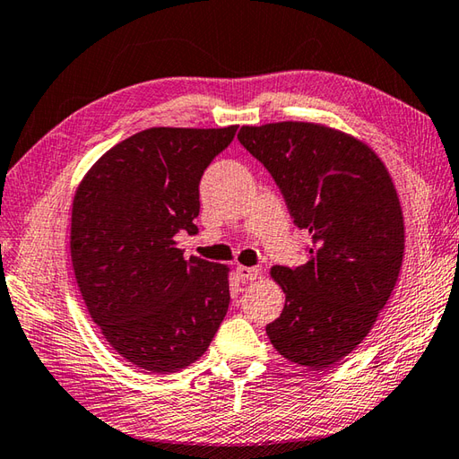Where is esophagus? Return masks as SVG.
<instances>
[{
    "label": "esophagus",
    "mask_w": 459,
    "mask_h": 459,
    "mask_svg": "<svg viewBox=\"0 0 459 459\" xmlns=\"http://www.w3.org/2000/svg\"><path fill=\"white\" fill-rule=\"evenodd\" d=\"M237 274H238V278H240L242 282H253V281H256V278H258V268L238 264L237 266Z\"/></svg>",
    "instance_id": "esophagus-1"
}]
</instances>
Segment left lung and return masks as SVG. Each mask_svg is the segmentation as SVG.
Returning a JSON list of instances; mask_svg holds the SVG:
<instances>
[{
    "label": "left lung",
    "instance_id": "1",
    "mask_svg": "<svg viewBox=\"0 0 459 459\" xmlns=\"http://www.w3.org/2000/svg\"><path fill=\"white\" fill-rule=\"evenodd\" d=\"M238 141L312 237L302 266L271 268L286 302L266 334L286 360L328 368L362 344L396 286L403 258L396 186L366 143L326 125H245Z\"/></svg>",
    "mask_w": 459,
    "mask_h": 459
}]
</instances>
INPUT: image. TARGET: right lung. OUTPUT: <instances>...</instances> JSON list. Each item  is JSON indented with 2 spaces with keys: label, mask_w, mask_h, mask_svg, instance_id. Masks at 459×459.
I'll return each mask as SVG.
<instances>
[{
  "label": "right lung",
  "mask_w": 459,
  "mask_h": 459,
  "mask_svg": "<svg viewBox=\"0 0 459 459\" xmlns=\"http://www.w3.org/2000/svg\"><path fill=\"white\" fill-rule=\"evenodd\" d=\"M222 129L152 127L117 143L79 183L71 263L107 342L147 372L169 374L206 352L229 310V266L185 258L204 169L235 139Z\"/></svg>",
  "instance_id": "1"
}]
</instances>
